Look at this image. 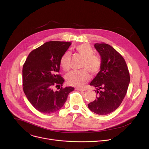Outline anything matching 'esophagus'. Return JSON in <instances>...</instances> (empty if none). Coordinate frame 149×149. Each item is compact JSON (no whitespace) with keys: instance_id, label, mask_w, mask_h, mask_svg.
<instances>
[{"instance_id":"obj_1","label":"esophagus","mask_w":149,"mask_h":149,"mask_svg":"<svg viewBox=\"0 0 149 149\" xmlns=\"http://www.w3.org/2000/svg\"><path fill=\"white\" fill-rule=\"evenodd\" d=\"M76 89L78 90V91H85L84 89H81V88H76Z\"/></svg>"}]
</instances>
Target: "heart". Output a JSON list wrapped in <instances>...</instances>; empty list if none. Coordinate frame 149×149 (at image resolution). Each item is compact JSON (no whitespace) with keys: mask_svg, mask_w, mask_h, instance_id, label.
<instances>
[{"mask_svg":"<svg viewBox=\"0 0 149 149\" xmlns=\"http://www.w3.org/2000/svg\"><path fill=\"white\" fill-rule=\"evenodd\" d=\"M75 49L83 58L82 62V68H85L80 70H72L66 77L67 83L69 85L77 87H81L89 79V71L92 74H98L101 68V58L94 54V51L90 45L83 43L75 47ZM71 56L69 52H66L60 58V66L63 69L68 70L70 69Z\"/></svg>","mask_w":149,"mask_h":149,"instance_id":"heart-1","label":"heart"}]
</instances>
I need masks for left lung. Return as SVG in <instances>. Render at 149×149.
<instances>
[{
	"label": "left lung",
	"instance_id": "1",
	"mask_svg": "<svg viewBox=\"0 0 149 149\" xmlns=\"http://www.w3.org/2000/svg\"><path fill=\"white\" fill-rule=\"evenodd\" d=\"M94 46L101 58V70L90 83L97 88L96 100L88 104L91 111L105 115L115 111L126 96L130 83L126 63L121 55L105 43Z\"/></svg>",
	"mask_w": 149,
	"mask_h": 149
}]
</instances>
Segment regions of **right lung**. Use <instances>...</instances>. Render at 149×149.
<instances>
[{
	"label": "right lung",
	"mask_w": 149,
	"mask_h": 149,
	"mask_svg": "<svg viewBox=\"0 0 149 149\" xmlns=\"http://www.w3.org/2000/svg\"><path fill=\"white\" fill-rule=\"evenodd\" d=\"M70 42L50 41L31 51L23 66V89L33 107L43 113H52L65 103L72 87H62L58 74L60 58ZM60 90L54 91L55 87Z\"/></svg>",
	"instance_id": "right-lung-1"
}]
</instances>
